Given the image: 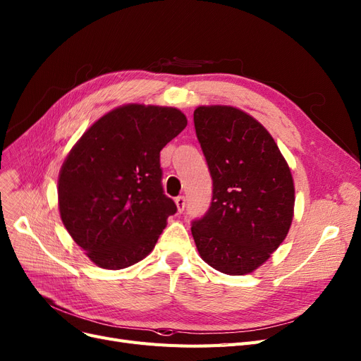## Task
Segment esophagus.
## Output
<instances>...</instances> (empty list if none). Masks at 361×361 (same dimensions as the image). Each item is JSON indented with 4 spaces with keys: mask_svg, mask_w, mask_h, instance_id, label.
I'll return each instance as SVG.
<instances>
[{
    "mask_svg": "<svg viewBox=\"0 0 361 361\" xmlns=\"http://www.w3.org/2000/svg\"><path fill=\"white\" fill-rule=\"evenodd\" d=\"M176 206H178V212H183V209H185V197L183 195H179V197H176Z\"/></svg>",
    "mask_w": 361,
    "mask_h": 361,
    "instance_id": "1",
    "label": "esophagus"
}]
</instances>
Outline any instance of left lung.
Here are the masks:
<instances>
[{
    "mask_svg": "<svg viewBox=\"0 0 361 361\" xmlns=\"http://www.w3.org/2000/svg\"><path fill=\"white\" fill-rule=\"evenodd\" d=\"M194 127L210 176L212 203L191 233L206 263L246 275L266 263L287 238L294 182L270 133L243 110L200 106Z\"/></svg>",
    "mask_w": 361,
    "mask_h": 361,
    "instance_id": "8db88e82",
    "label": "left lung"
}]
</instances>
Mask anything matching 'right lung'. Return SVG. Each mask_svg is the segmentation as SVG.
Segmentation results:
<instances>
[{
  "instance_id": "add662e5",
  "label": "right lung",
  "mask_w": 361,
  "mask_h": 361,
  "mask_svg": "<svg viewBox=\"0 0 361 361\" xmlns=\"http://www.w3.org/2000/svg\"><path fill=\"white\" fill-rule=\"evenodd\" d=\"M179 109L126 104L85 131L59 171L62 224L98 267L139 263L176 214L161 185L159 152L186 127Z\"/></svg>"
}]
</instances>
